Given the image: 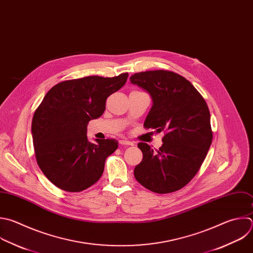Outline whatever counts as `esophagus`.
<instances>
[{"instance_id": "1", "label": "esophagus", "mask_w": 253, "mask_h": 253, "mask_svg": "<svg viewBox=\"0 0 253 253\" xmlns=\"http://www.w3.org/2000/svg\"><path fill=\"white\" fill-rule=\"evenodd\" d=\"M119 143H120L121 145H126V146H133V143H132L131 141H129V140H126V139H122V140H120V141H119Z\"/></svg>"}]
</instances>
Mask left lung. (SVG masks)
Segmentation results:
<instances>
[{
	"label": "left lung",
	"instance_id": "8db88e82",
	"mask_svg": "<svg viewBox=\"0 0 253 253\" xmlns=\"http://www.w3.org/2000/svg\"><path fill=\"white\" fill-rule=\"evenodd\" d=\"M130 81L147 90L153 100L144 127L165 133L159 150L138 144L143 159L134 176L157 194L179 191L199 172L212 141L207 102L189 80L173 71L138 72Z\"/></svg>",
	"mask_w": 253,
	"mask_h": 253
}]
</instances>
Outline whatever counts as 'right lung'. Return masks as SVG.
Segmentation results:
<instances>
[{"label":"right lung","instance_id":"obj_1","mask_svg":"<svg viewBox=\"0 0 253 253\" xmlns=\"http://www.w3.org/2000/svg\"><path fill=\"white\" fill-rule=\"evenodd\" d=\"M128 73L90 75L51 87L36 109L32 134L38 165L58 189L78 193L102 176L105 160L118 148L115 139L87 140V125L100 117L106 99L126 83Z\"/></svg>","mask_w":253,"mask_h":253}]
</instances>
